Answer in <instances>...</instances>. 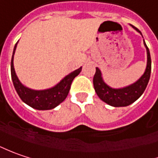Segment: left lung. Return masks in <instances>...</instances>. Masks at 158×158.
Listing matches in <instances>:
<instances>
[{
	"mask_svg": "<svg viewBox=\"0 0 158 158\" xmlns=\"http://www.w3.org/2000/svg\"><path fill=\"white\" fill-rule=\"evenodd\" d=\"M131 27L141 35L140 31L138 28L133 26ZM144 45L146 47L147 58H148L146 70L137 82L131 84L129 86L120 89H114L109 87L104 82L100 70L98 67H96V73L93 77V86L97 95L102 101L106 102V104L112 106H126L136 101L142 95L148 83L150 78V73H151L150 53L145 42H144Z\"/></svg>",
	"mask_w": 158,
	"mask_h": 158,
	"instance_id": "left-lung-1",
	"label": "left lung"
}]
</instances>
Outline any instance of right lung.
<instances>
[{
	"label": "right lung",
	"mask_w": 158,
	"mask_h": 158,
	"mask_svg": "<svg viewBox=\"0 0 158 158\" xmlns=\"http://www.w3.org/2000/svg\"><path fill=\"white\" fill-rule=\"evenodd\" d=\"M17 44L18 43L15 45L13 51L11 63H10V71H11L12 82L14 84L15 90L17 91V93L19 94L20 99H22L23 102L27 104L28 106L38 110H49L59 106L67 97V94L71 87V83L75 79V76L80 74V72L82 71V67L76 69L74 72L65 76L58 84H56L52 88L47 90H41V91L29 89L20 83L14 69L13 59L17 48Z\"/></svg>",
	"instance_id": "obj_1"
}]
</instances>
